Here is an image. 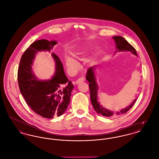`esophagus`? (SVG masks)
I'll return each mask as SVG.
<instances>
[{
    "instance_id": "34e87169",
    "label": "esophagus",
    "mask_w": 159,
    "mask_h": 159,
    "mask_svg": "<svg viewBox=\"0 0 159 159\" xmlns=\"http://www.w3.org/2000/svg\"><path fill=\"white\" fill-rule=\"evenodd\" d=\"M85 78L84 77H81V78H78L76 81V84H79V83H82V82H83V81H84Z\"/></svg>"
}]
</instances>
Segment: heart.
<instances>
[{"label":"heart","mask_w":159,"mask_h":159,"mask_svg":"<svg viewBox=\"0 0 159 159\" xmlns=\"http://www.w3.org/2000/svg\"><path fill=\"white\" fill-rule=\"evenodd\" d=\"M66 64H67V67L73 68V67H75L76 66V62L74 59L69 58L66 60Z\"/></svg>","instance_id":"obj_1"}]
</instances>
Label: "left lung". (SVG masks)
<instances>
[{
  "label": "left lung",
  "instance_id": "8db88e82",
  "mask_svg": "<svg viewBox=\"0 0 159 159\" xmlns=\"http://www.w3.org/2000/svg\"><path fill=\"white\" fill-rule=\"evenodd\" d=\"M113 39L115 40L116 44V49H118L119 51H130L135 55H137V52L134 48L131 45L127 40L123 38L121 36H115L113 37ZM93 67H92L89 69V70L87 72L86 75V79L89 82V89H90V99L92 104V106L94 108V110L96 112L103 116L107 117H110L120 115H123L127 111L133 106L134 104L136 101L137 100V98L132 102V104L127 108L121 110L120 111H118L116 113H115L113 111H110L106 109L104 107L101 106L98 101V85L96 83L95 77L93 72Z\"/></svg>",
  "mask_w": 159,
  "mask_h": 159
}]
</instances>
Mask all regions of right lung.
Returning a JSON list of instances; mask_svg holds the SVG:
<instances>
[{
    "label": "right lung",
    "instance_id": "add662e5",
    "mask_svg": "<svg viewBox=\"0 0 159 159\" xmlns=\"http://www.w3.org/2000/svg\"><path fill=\"white\" fill-rule=\"evenodd\" d=\"M57 43L44 39L34 42L22 55L18 69L20 91L27 104L35 113L48 119L60 116L65 112L74 85L66 77L63 64L55 53L52 55L55 61L56 71L50 80H38L32 72L31 65L39 51H51Z\"/></svg>",
    "mask_w": 159,
    "mask_h": 159
}]
</instances>
